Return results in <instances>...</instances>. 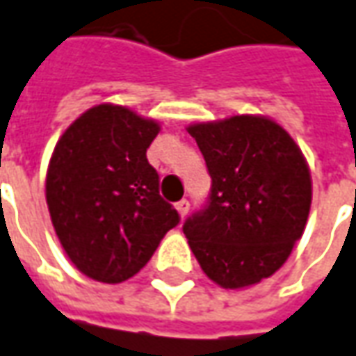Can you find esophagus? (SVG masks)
<instances>
[{
	"label": "esophagus",
	"mask_w": 356,
	"mask_h": 356,
	"mask_svg": "<svg viewBox=\"0 0 356 356\" xmlns=\"http://www.w3.org/2000/svg\"><path fill=\"white\" fill-rule=\"evenodd\" d=\"M188 209H191V204H188L187 198L179 200V202H177V212H179V216H181V218H185V216H187Z\"/></svg>",
	"instance_id": "1"
}]
</instances>
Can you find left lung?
<instances>
[{
	"mask_svg": "<svg viewBox=\"0 0 356 356\" xmlns=\"http://www.w3.org/2000/svg\"><path fill=\"white\" fill-rule=\"evenodd\" d=\"M187 130L212 177L207 207L183 224L200 269L229 290L269 279L289 259L310 214L312 177L302 149L259 115Z\"/></svg>",
	"mask_w": 356,
	"mask_h": 356,
	"instance_id": "8db88e82",
	"label": "left lung"
}]
</instances>
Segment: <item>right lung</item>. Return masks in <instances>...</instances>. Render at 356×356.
<instances>
[{"label":"right lung","instance_id":"add662e5","mask_svg":"<svg viewBox=\"0 0 356 356\" xmlns=\"http://www.w3.org/2000/svg\"><path fill=\"white\" fill-rule=\"evenodd\" d=\"M158 132L156 120L103 103L58 140L46 204L66 255L89 279L117 284L134 277L179 224L146 158Z\"/></svg>","mask_w":356,"mask_h":356}]
</instances>
